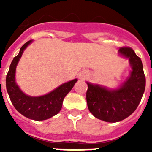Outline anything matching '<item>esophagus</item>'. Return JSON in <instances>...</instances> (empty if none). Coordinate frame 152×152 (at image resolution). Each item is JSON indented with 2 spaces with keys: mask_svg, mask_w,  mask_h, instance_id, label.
<instances>
[{
  "mask_svg": "<svg viewBox=\"0 0 152 152\" xmlns=\"http://www.w3.org/2000/svg\"><path fill=\"white\" fill-rule=\"evenodd\" d=\"M86 77H87V75H85V74H84V75H80V78H81V79H84Z\"/></svg>",
  "mask_w": 152,
  "mask_h": 152,
  "instance_id": "1",
  "label": "esophagus"
}]
</instances>
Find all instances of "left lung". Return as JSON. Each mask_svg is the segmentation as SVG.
I'll use <instances>...</instances> for the list:
<instances>
[{
    "mask_svg": "<svg viewBox=\"0 0 152 152\" xmlns=\"http://www.w3.org/2000/svg\"><path fill=\"white\" fill-rule=\"evenodd\" d=\"M119 55L129 59L131 67L124 82L114 89L87 82L86 97L90 112L94 117L108 123L122 121L129 116L139 106L145 89L140 58L129 47L120 48Z\"/></svg>",
    "mask_w": 152,
    "mask_h": 152,
    "instance_id": "8db88e82",
    "label": "left lung"
}]
</instances>
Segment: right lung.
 Returning a JSON list of instances; mask_svg holds the SVG:
<instances>
[{"label":"right lung","instance_id":"1","mask_svg":"<svg viewBox=\"0 0 152 152\" xmlns=\"http://www.w3.org/2000/svg\"><path fill=\"white\" fill-rule=\"evenodd\" d=\"M32 42L33 40L26 42L20 48L19 54L13 58L7 75L6 88L10 101L20 113L28 119L42 121L56 116L59 113L62 107L64 98L73 88L77 79L64 83L42 96H32L23 92L16 82V68L24 50Z\"/></svg>","mask_w":152,"mask_h":152}]
</instances>
